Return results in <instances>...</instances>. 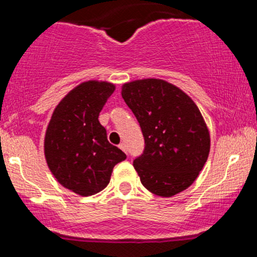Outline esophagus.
I'll return each mask as SVG.
<instances>
[{"label":"esophagus","mask_w":257,"mask_h":257,"mask_svg":"<svg viewBox=\"0 0 257 257\" xmlns=\"http://www.w3.org/2000/svg\"><path fill=\"white\" fill-rule=\"evenodd\" d=\"M119 149L122 150V151H124L125 153H126V145L124 143H122V144H119Z\"/></svg>","instance_id":"obj_1"}]
</instances>
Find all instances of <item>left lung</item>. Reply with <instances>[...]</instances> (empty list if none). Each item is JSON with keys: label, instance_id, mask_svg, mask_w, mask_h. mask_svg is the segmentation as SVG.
I'll use <instances>...</instances> for the list:
<instances>
[{"label": "left lung", "instance_id": "1", "mask_svg": "<svg viewBox=\"0 0 257 257\" xmlns=\"http://www.w3.org/2000/svg\"><path fill=\"white\" fill-rule=\"evenodd\" d=\"M122 98L137 117L144 139L134 168L150 192L175 196L198 178L210 151V135L193 100L180 88L157 78L122 87Z\"/></svg>", "mask_w": 257, "mask_h": 257}]
</instances>
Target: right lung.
Wrapping results in <instances>:
<instances>
[{"label":"right lung","instance_id":"obj_1","mask_svg":"<svg viewBox=\"0 0 257 257\" xmlns=\"http://www.w3.org/2000/svg\"><path fill=\"white\" fill-rule=\"evenodd\" d=\"M114 84L87 81L57 105L44 137V156L54 178L67 190L88 197L104 190L113 167L126 158L107 140L99 113Z\"/></svg>","mask_w":257,"mask_h":257}]
</instances>
